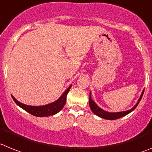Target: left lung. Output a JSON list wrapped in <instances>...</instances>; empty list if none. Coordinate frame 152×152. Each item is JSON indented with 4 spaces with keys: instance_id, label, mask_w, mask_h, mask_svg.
<instances>
[{
    "instance_id": "obj_1",
    "label": "left lung",
    "mask_w": 152,
    "mask_h": 152,
    "mask_svg": "<svg viewBox=\"0 0 152 152\" xmlns=\"http://www.w3.org/2000/svg\"><path fill=\"white\" fill-rule=\"evenodd\" d=\"M143 94H144V91H142V94H141V97H140V98L138 99V102H137V104H135V106H134L133 108H132V109L128 110V111H121V112H116V113H111V112H107V111H104L103 109L100 108V107H98L95 103H94V101L91 99V93H90V97H89V106H90L91 111H93L96 115L101 117V118H102L107 119V120H115V119L120 118H122V117L125 116V115H127L128 114L130 113V112H132L133 110L135 109V107H137L138 104H139L140 101H141V98H142V96H143Z\"/></svg>"
}]
</instances>
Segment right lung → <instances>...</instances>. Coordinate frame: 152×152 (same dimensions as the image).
<instances>
[{
  "label": "right lung",
  "mask_w": 152,
  "mask_h": 152,
  "mask_svg": "<svg viewBox=\"0 0 152 152\" xmlns=\"http://www.w3.org/2000/svg\"><path fill=\"white\" fill-rule=\"evenodd\" d=\"M71 88V85L64 92L63 94L61 96L59 99H58L56 102H53V103H50L49 104H47V105L44 106H30V105H26L24 104L20 103L14 98V97H13V95H11L13 100L14 101V102L18 104L19 107H20L21 108L26 111L27 112L30 113L31 115H34V116L37 117H48L50 116V115H54L55 114H57L58 112L61 111V110L63 108V107L64 106L66 103V97H67V94L68 93V91H70Z\"/></svg>",
  "instance_id": "1"
}]
</instances>
